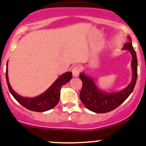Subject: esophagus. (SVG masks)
<instances>
[{
    "instance_id": "34e87169",
    "label": "esophagus",
    "mask_w": 146,
    "mask_h": 146,
    "mask_svg": "<svg viewBox=\"0 0 146 146\" xmlns=\"http://www.w3.org/2000/svg\"><path fill=\"white\" fill-rule=\"evenodd\" d=\"M81 72V68L79 66H75L74 67H73L72 69V74L74 77H77L79 75V74Z\"/></svg>"
}]
</instances>
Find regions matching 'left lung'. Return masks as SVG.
I'll return each instance as SVG.
<instances>
[{"label":"left lung","mask_w":146,"mask_h":146,"mask_svg":"<svg viewBox=\"0 0 146 146\" xmlns=\"http://www.w3.org/2000/svg\"><path fill=\"white\" fill-rule=\"evenodd\" d=\"M130 42L124 44L123 49L130 51L132 57V80L123 91L116 93H106L100 91L95 82L90 77H87L83 73L80 74V79L82 80V86L80 94L81 102L91 111L96 113H105L110 112L120 106L129 97L135 88L137 78V59L136 52Z\"/></svg>","instance_id":"1"}]
</instances>
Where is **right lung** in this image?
Segmentation results:
<instances>
[{
  "mask_svg": "<svg viewBox=\"0 0 146 146\" xmlns=\"http://www.w3.org/2000/svg\"><path fill=\"white\" fill-rule=\"evenodd\" d=\"M72 77L71 72H66L59 77L48 90L35 98H24L13 91L8 80V71H6V78L10 93L18 102L24 108L35 112H44L52 109L58 104L60 98L61 87L69 82Z\"/></svg>",
  "mask_w": 146,
  "mask_h": 146,
  "instance_id": "obj_1",
  "label": "right lung"
}]
</instances>
